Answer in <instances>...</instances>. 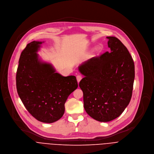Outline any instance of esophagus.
<instances>
[{
	"label": "esophagus",
	"instance_id": "34e87169",
	"mask_svg": "<svg viewBox=\"0 0 154 154\" xmlns=\"http://www.w3.org/2000/svg\"><path fill=\"white\" fill-rule=\"evenodd\" d=\"M76 78H77V82H78V83H79V82L82 79V76H81V75H77Z\"/></svg>",
	"mask_w": 154,
	"mask_h": 154
}]
</instances>
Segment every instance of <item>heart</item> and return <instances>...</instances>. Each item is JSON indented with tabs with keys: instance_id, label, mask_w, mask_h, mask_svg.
<instances>
[{
	"instance_id": "obj_1",
	"label": "heart",
	"mask_w": 154,
	"mask_h": 154,
	"mask_svg": "<svg viewBox=\"0 0 154 154\" xmlns=\"http://www.w3.org/2000/svg\"><path fill=\"white\" fill-rule=\"evenodd\" d=\"M101 51V48L100 47V46H97V48H96V51L97 52H100V51Z\"/></svg>"
}]
</instances>
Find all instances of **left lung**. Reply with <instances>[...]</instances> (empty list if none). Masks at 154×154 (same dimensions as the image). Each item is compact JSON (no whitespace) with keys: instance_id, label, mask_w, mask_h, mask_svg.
Here are the masks:
<instances>
[{"instance_id":"obj_1","label":"left lung","mask_w":154,"mask_h":154,"mask_svg":"<svg viewBox=\"0 0 154 154\" xmlns=\"http://www.w3.org/2000/svg\"><path fill=\"white\" fill-rule=\"evenodd\" d=\"M109 52L81 64L84 77L79 83L87 113L100 122L119 117L129 105L135 77L134 63L126 47L115 36H107Z\"/></svg>"}]
</instances>
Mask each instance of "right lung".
<instances>
[{"mask_svg":"<svg viewBox=\"0 0 154 154\" xmlns=\"http://www.w3.org/2000/svg\"><path fill=\"white\" fill-rule=\"evenodd\" d=\"M44 42L28 43L20 55L16 75L18 94L26 109L38 121L52 123L62 118L64 104L78 87L74 75L64 77L37 53Z\"/></svg>","mask_w":154,"mask_h":154,"instance_id":"1","label":"right lung"}]
</instances>
